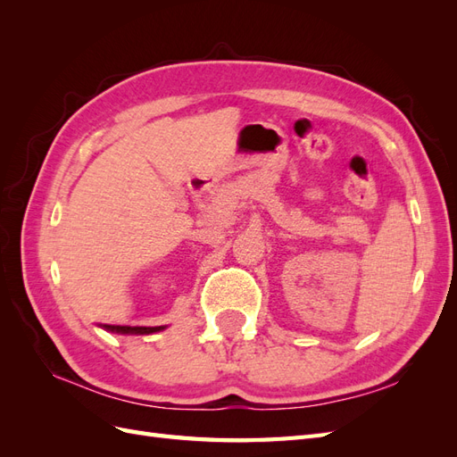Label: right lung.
<instances>
[{"instance_id": "right-lung-1", "label": "right lung", "mask_w": 457, "mask_h": 457, "mask_svg": "<svg viewBox=\"0 0 457 457\" xmlns=\"http://www.w3.org/2000/svg\"><path fill=\"white\" fill-rule=\"evenodd\" d=\"M101 328H104L106 331H114V334H126V336H148L154 334V331H162L165 326H110V324H103Z\"/></svg>"}]
</instances>
